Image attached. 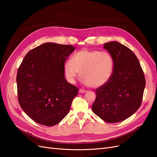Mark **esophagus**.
Returning <instances> with one entry per match:
<instances>
[{"label": "esophagus", "instance_id": "esophagus-1", "mask_svg": "<svg viewBox=\"0 0 157 157\" xmlns=\"http://www.w3.org/2000/svg\"><path fill=\"white\" fill-rule=\"evenodd\" d=\"M86 92V90H85L82 89V88H80V89L79 90V92H80V93H85Z\"/></svg>", "mask_w": 157, "mask_h": 157}]
</instances>
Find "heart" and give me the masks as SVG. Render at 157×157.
Listing matches in <instances>:
<instances>
[{
  "label": "heart",
  "instance_id": "heart-1",
  "mask_svg": "<svg viewBox=\"0 0 157 157\" xmlns=\"http://www.w3.org/2000/svg\"><path fill=\"white\" fill-rule=\"evenodd\" d=\"M114 70V59L108 52L81 50L63 65L64 73L69 82L74 83L80 72L84 82L92 88L103 86L111 79Z\"/></svg>",
  "mask_w": 157,
  "mask_h": 157
}]
</instances>
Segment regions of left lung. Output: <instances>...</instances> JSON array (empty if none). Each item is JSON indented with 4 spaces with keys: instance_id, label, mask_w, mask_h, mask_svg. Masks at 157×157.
I'll return each instance as SVG.
<instances>
[{
    "instance_id": "obj_1",
    "label": "left lung",
    "mask_w": 157,
    "mask_h": 157,
    "mask_svg": "<svg viewBox=\"0 0 157 157\" xmlns=\"http://www.w3.org/2000/svg\"><path fill=\"white\" fill-rule=\"evenodd\" d=\"M103 48L114 59L113 73L109 81L96 89V98L92 109L107 122L124 121L141 105L145 78L140 61L130 48L116 41Z\"/></svg>"
}]
</instances>
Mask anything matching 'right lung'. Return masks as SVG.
Masks as SVG:
<instances>
[{
	"label": "right lung",
	"mask_w": 157,
	"mask_h": 157,
	"mask_svg": "<svg viewBox=\"0 0 157 157\" xmlns=\"http://www.w3.org/2000/svg\"><path fill=\"white\" fill-rule=\"evenodd\" d=\"M75 50L71 45L46 42L25 55L16 82L19 103L35 122L58 124L69 112L78 89L66 80L63 65Z\"/></svg>",
	"instance_id": "obj_1"
}]
</instances>
